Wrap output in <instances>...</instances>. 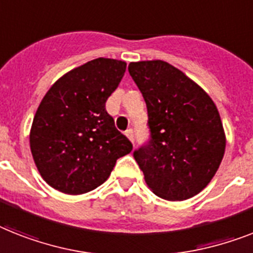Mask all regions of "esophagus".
Returning <instances> with one entry per match:
<instances>
[{
  "label": "esophagus",
  "instance_id": "obj_1",
  "mask_svg": "<svg viewBox=\"0 0 253 253\" xmlns=\"http://www.w3.org/2000/svg\"><path fill=\"white\" fill-rule=\"evenodd\" d=\"M125 135H126L129 141L133 143V141H134V133H133V129H128V130H125Z\"/></svg>",
  "mask_w": 253,
  "mask_h": 253
}]
</instances>
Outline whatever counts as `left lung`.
Here are the masks:
<instances>
[{"label": "left lung", "mask_w": 253, "mask_h": 253, "mask_svg": "<svg viewBox=\"0 0 253 253\" xmlns=\"http://www.w3.org/2000/svg\"><path fill=\"white\" fill-rule=\"evenodd\" d=\"M128 71L149 112L151 139L134 151L147 186L172 202L195 197L213 178L226 147L216 104L164 60L131 62Z\"/></svg>", "instance_id": "1"}]
</instances>
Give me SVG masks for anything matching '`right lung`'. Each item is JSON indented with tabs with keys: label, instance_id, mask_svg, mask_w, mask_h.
Masks as SVG:
<instances>
[{
	"label": "right lung",
	"instance_id": "1",
	"mask_svg": "<svg viewBox=\"0 0 253 253\" xmlns=\"http://www.w3.org/2000/svg\"><path fill=\"white\" fill-rule=\"evenodd\" d=\"M126 70L124 60L97 58L59 77L37 108L29 131L43 181L68 195L91 191L131 151L104 104Z\"/></svg>",
	"mask_w": 253,
	"mask_h": 253
}]
</instances>
